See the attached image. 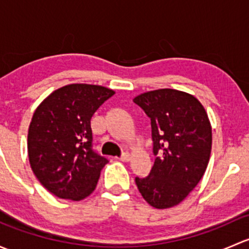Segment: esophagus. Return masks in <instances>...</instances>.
<instances>
[{"mask_svg":"<svg viewBox=\"0 0 249 249\" xmlns=\"http://www.w3.org/2000/svg\"><path fill=\"white\" fill-rule=\"evenodd\" d=\"M130 159H131V155H130L129 153H124V154L119 158L120 161H129Z\"/></svg>","mask_w":249,"mask_h":249,"instance_id":"obj_1","label":"esophagus"}]
</instances>
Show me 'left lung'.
Masks as SVG:
<instances>
[{"label":"left lung","instance_id":"1","mask_svg":"<svg viewBox=\"0 0 249 249\" xmlns=\"http://www.w3.org/2000/svg\"><path fill=\"white\" fill-rule=\"evenodd\" d=\"M134 102L150 118L153 152L160 154L147 177H136V185L153 207H173L189 195L207 169L212 148L210 119L196 97L179 90H152Z\"/></svg>","mask_w":249,"mask_h":249}]
</instances>
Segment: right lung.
I'll list each match as a JSON object with an SVG mask.
<instances>
[{"label": "right lung", "instance_id": "obj_1", "mask_svg": "<svg viewBox=\"0 0 249 249\" xmlns=\"http://www.w3.org/2000/svg\"><path fill=\"white\" fill-rule=\"evenodd\" d=\"M113 95L101 85L69 84L54 90L35 110L27 134L29 161L55 196L79 201L96 188L108 160L91 149L90 119Z\"/></svg>", "mask_w": 249, "mask_h": 249}]
</instances>
